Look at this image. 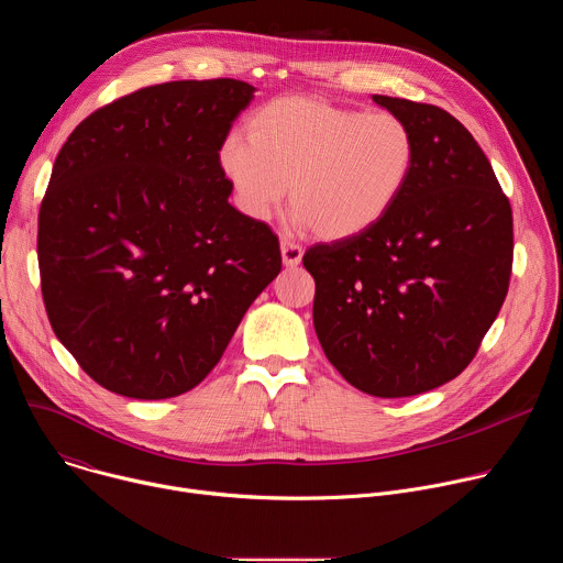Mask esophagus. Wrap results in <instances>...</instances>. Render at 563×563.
Here are the masks:
<instances>
[{"label": "esophagus", "instance_id": "1", "mask_svg": "<svg viewBox=\"0 0 563 563\" xmlns=\"http://www.w3.org/2000/svg\"><path fill=\"white\" fill-rule=\"evenodd\" d=\"M280 256L285 267H296L302 261V247L291 243V240H280Z\"/></svg>", "mask_w": 563, "mask_h": 563}]
</instances>
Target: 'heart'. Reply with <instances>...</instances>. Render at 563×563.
Instances as JSON below:
<instances>
[{
	"label": "heart",
	"instance_id": "1",
	"mask_svg": "<svg viewBox=\"0 0 563 563\" xmlns=\"http://www.w3.org/2000/svg\"><path fill=\"white\" fill-rule=\"evenodd\" d=\"M218 165L252 218H269L291 186L294 224L336 243L374 229L406 194L417 135L391 111L289 96L252 113L247 137L229 135Z\"/></svg>",
	"mask_w": 563,
	"mask_h": 563
}]
</instances>
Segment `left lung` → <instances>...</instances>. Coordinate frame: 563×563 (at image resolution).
<instances>
[{
    "label": "left lung",
    "instance_id": "8db88e82",
    "mask_svg": "<svg viewBox=\"0 0 563 563\" xmlns=\"http://www.w3.org/2000/svg\"><path fill=\"white\" fill-rule=\"evenodd\" d=\"M417 135V167L374 229L318 243L313 328L356 389L400 398L456 378L506 300L512 209L472 133L434 104L372 96Z\"/></svg>",
    "mask_w": 563,
    "mask_h": 563
}]
</instances>
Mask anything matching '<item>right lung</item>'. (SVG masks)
<instances>
[{"label":"right lung","instance_id":"right-lung-1","mask_svg":"<svg viewBox=\"0 0 563 563\" xmlns=\"http://www.w3.org/2000/svg\"><path fill=\"white\" fill-rule=\"evenodd\" d=\"M240 79L140 89L79 122L40 207L51 328L96 383L194 389L280 272L276 233L229 205L218 153L254 100Z\"/></svg>","mask_w":563,"mask_h":563}]
</instances>
